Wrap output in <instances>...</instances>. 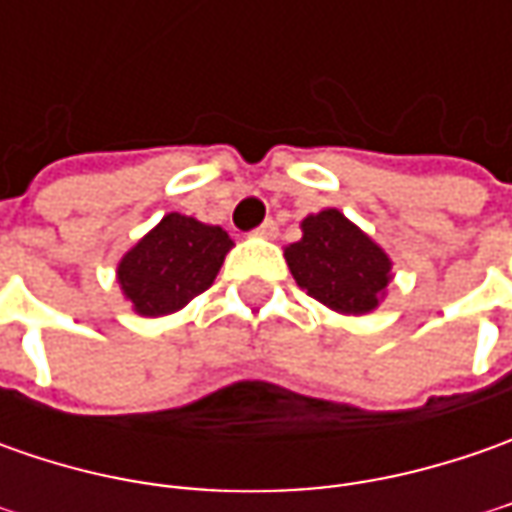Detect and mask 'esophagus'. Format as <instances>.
<instances>
[{
	"instance_id": "esophagus-1",
	"label": "esophagus",
	"mask_w": 512,
	"mask_h": 512,
	"mask_svg": "<svg viewBox=\"0 0 512 512\" xmlns=\"http://www.w3.org/2000/svg\"><path fill=\"white\" fill-rule=\"evenodd\" d=\"M256 236H262V239H276V233H279V225L273 222V219H267V222H262V225L253 230Z\"/></svg>"
}]
</instances>
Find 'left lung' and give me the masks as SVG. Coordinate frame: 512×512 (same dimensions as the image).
<instances>
[{"label":"left lung","mask_w":512,"mask_h":512,"mask_svg":"<svg viewBox=\"0 0 512 512\" xmlns=\"http://www.w3.org/2000/svg\"><path fill=\"white\" fill-rule=\"evenodd\" d=\"M296 285L336 313L364 316L384 299L390 267L382 247L336 207L302 222V239L285 247Z\"/></svg>","instance_id":"obj_1"}]
</instances>
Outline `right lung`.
I'll list each match as a JSON object with an SVG mask.
<instances>
[{"label": "right lung", "instance_id": "add662e5", "mask_svg": "<svg viewBox=\"0 0 512 512\" xmlns=\"http://www.w3.org/2000/svg\"><path fill=\"white\" fill-rule=\"evenodd\" d=\"M230 247L222 227L168 213L122 256L116 279L139 316H168L213 285Z\"/></svg>", "mask_w": 512, "mask_h": 512}]
</instances>
